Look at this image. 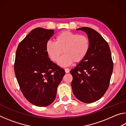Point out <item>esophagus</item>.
Segmentation results:
<instances>
[{
	"label": "esophagus",
	"instance_id": "1",
	"mask_svg": "<svg viewBox=\"0 0 126 126\" xmlns=\"http://www.w3.org/2000/svg\"><path fill=\"white\" fill-rule=\"evenodd\" d=\"M64 70H65V73H69V71H70L69 69H68V68H65Z\"/></svg>",
	"mask_w": 126,
	"mask_h": 126
}]
</instances>
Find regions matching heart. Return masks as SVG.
<instances>
[{
  "instance_id": "b5f03b06",
  "label": "heart",
  "mask_w": 126,
  "mask_h": 126,
  "mask_svg": "<svg viewBox=\"0 0 126 126\" xmlns=\"http://www.w3.org/2000/svg\"><path fill=\"white\" fill-rule=\"evenodd\" d=\"M89 40L84 35H79L69 31L63 32L55 37V42L48 41L46 43L47 52L53 61H58L61 66H68L74 61L79 62L84 59L89 49Z\"/></svg>"
}]
</instances>
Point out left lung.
<instances>
[{"label":"left lung","instance_id":"8db88e82","mask_svg":"<svg viewBox=\"0 0 126 126\" xmlns=\"http://www.w3.org/2000/svg\"><path fill=\"white\" fill-rule=\"evenodd\" d=\"M87 34L89 49L84 59L71 71V86L75 97L84 103H93L104 94L109 87L113 68L110 47L101 35L93 29H77Z\"/></svg>","mask_w":126,"mask_h":126}]
</instances>
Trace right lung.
<instances>
[{
	"label": "right lung",
	"instance_id": "right-lung-1",
	"mask_svg": "<svg viewBox=\"0 0 126 126\" xmlns=\"http://www.w3.org/2000/svg\"><path fill=\"white\" fill-rule=\"evenodd\" d=\"M54 30L37 28L17 48L14 72L20 90L30 103L38 107L54 101L64 70L50 60L46 45Z\"/></svg>",
	"mask_w": 126,
	"mask_h": 126
}]
</instances>
